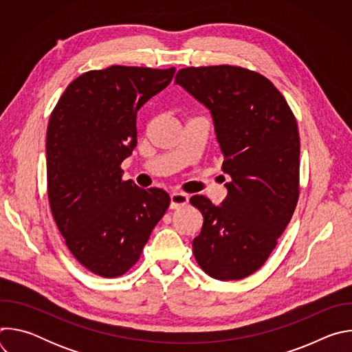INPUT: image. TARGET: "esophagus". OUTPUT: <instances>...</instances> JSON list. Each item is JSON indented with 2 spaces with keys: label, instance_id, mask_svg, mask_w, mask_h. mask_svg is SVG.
Returning a JSON list of instances; mask_svg holds the SVG:
<instances>
[{
  "label": "esophagus",
  "instance_id": "34e87169",
  "mask_svg": "<svg viewBox=\"0 0 352 352\" xmlns=\"http://www.w3.org/2000/svg\"><path fill=\"white\" fill-rule=\"evenodd\" d=\"M170 197H171L170 209H178L181 206H185L189 202V196L186 193H182V192H173L170 195Z\"/></svg>",
  "mask_w": 352,
  "mask_h": 352
}]
</instances>
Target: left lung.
<instances>
[{
  "label": "left lung",
  "instance_id": "left-lung-1",
  "mask_svg": "<svg viewBox=\"0 0 352 352\" xmlns=\"http://www.w3.org/2000/svg\"><path fill=\"white\" fill-rule=\"evenodd\" d=\"M175 83L210 110L221 168L231 177L220 206L190 197L204 216L193 255L216 280L245 278L267 261L298 202L296 120L267 78L241 67L184 68Z\"/></svg>",
  "mask_w": 352,
  "mask_h": 352
}]
</instances>
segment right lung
I'll list each match as a JSON object with an SVG mask.
<instances>
[{
	"label": "right lung",
	"mask_w": 352,
	"mask_h": 352,
	"mask_svg": "<svg viewBox=\"0 0 352 352\" xmlns=\"http://www.w3.org/2000/svg\"><path fill=\"white\" fill-rule=\"evenodd\" d=\"M174 74L122 65L89 71L69 83L50 117V208L71 254L94 274L126 273L170 206L166 190L124 181L120 166L136 147L139 109Z\"/></svg>",
	"instance_id": "add662e5"
}]
</instances>
